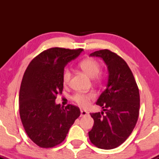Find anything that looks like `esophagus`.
Here are the masks:
<instances>
[{"instance_id":"esophagus-1","label":"esophagus","mask_w":159,"mask_h":159,"mask_svg":"<svg viewBox=\"0 0 159 159\" xmlns=\"http://www.w3.org/2000/svg\"><path fill=\"white\" fill-rule=\"evenodd\" d=\"M89 113L85 110H81V117L86 116V115H89Z\"/></svg>"}]
</instances>
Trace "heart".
Wrapping results in <instances>:
<instances>
[{
    "mask_svg": "<svg viewBox=\"0 0 159 159\" xmlns=\"http://www.w3.org/2000/svg\"><path fill=\"white\" fill-rule=\"evenodd\" d=\"M80 68H81L89 77L94 78L97 80L102 78V75H99L101 69L100 63L96 59L86 58L81 61L79 64ZM71 72L69 68H65L63 72V82L68 84L70 81ZM94 97L93 93H76L73 96V100L81 107H86L89 105V101Z\"/></svg>",
    "mask_w": 159,
    "mask_h": 159,
    "instance_id": "b5f03b06",
    "label": "heart"
}]
</instances>
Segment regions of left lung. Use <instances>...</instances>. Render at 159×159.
Here are the masks:
<instances>
[{"instance_id": "left-lung-1", "label": "left lung", "mask_w": 159, "mask_h": 159, "mask_svg": "<svg viewBox=\"0 0 159 159\" xmlns=\"http://www.w3.org/2000/svg\"><path fill=\"white\" fill-rule=\"evenodd\" d=\"M101 57L108 68L106 89L96 104L102 111L91 114L94 125L89 132L91 143L102 149H113L125 142L132 132L139 114L140 96L129 65L109 50L90 54Z\"/></svg>"}]
</instances>
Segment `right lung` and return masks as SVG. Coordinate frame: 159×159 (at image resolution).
<instances>
[{
	"label": "right lung",
	"instance_id": "right-lung-1",
	"mask_svg": "<svg viewBox=\"0 0 159 159\" xmlns=\"http://www.w3.org/2000/svg\"><path fill=\"white\" fill-rule=\"evenodd\" d=\"M82 51L46 50L30 61L24 74L19 92L20 117L28 137L39 147L61 143L80 116L78 107L68 105L64 108L55 99L63 90L65 67Z\"/></svg>",
	"mask_w": 159,
	"mask_h": 159
}]
</instances>
